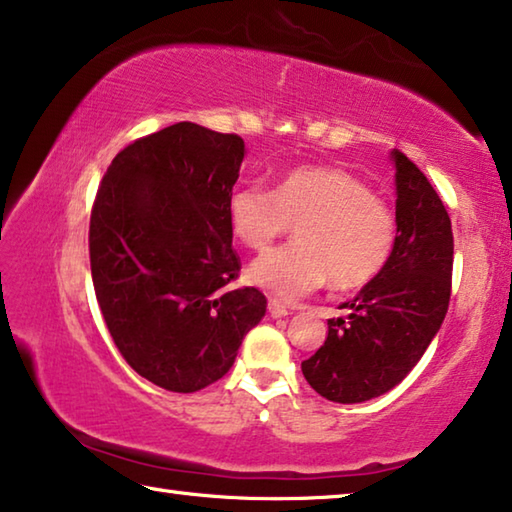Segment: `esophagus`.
Segmentation results:
<instances>
[{"mask_svg":"<svg viewBox=\"0 0 512 512\" xmlns=\"http://www.w3.org/2000/svg\"><path fill=\"white\" fill-rule=\"evenodd\" d=\"M268 314H271V318H284V316H289L291 311L284 307L282 302L271 300V302H268Z\"/></svg>","mask_w":512,"mask_h":512,"instance_id":"1","label":"esophagus"}]
</instances>
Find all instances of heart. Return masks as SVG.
Returning <instances> with one entry per match:
<instances>
[{
	"mask_svg": "<svg viewBox=\"0 0 512 512\" xmlns=\"http://www.w3.org/2000/svg\"><path fill=\"white\" fill-rule=\"evenodd\" d=\"M232 235L250 250H266L289 225L296 244L257 257L250 282L291 302L332 284L339 291L366 287L384 271L395 244L393 212L352 173L300 167L284 173L275 192L237 187L228 198Z\"/></svg>",
	"mask_w": 512,
	"mask_h": 512,
	"instance_id": "b5f03b06",
	"label": "heart"
}]
</instances>
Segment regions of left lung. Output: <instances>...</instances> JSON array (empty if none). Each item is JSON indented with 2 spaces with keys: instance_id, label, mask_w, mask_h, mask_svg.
<instances>
[{
  "instance_id": "8db88e82",
  "label": "left lung",
  "mask_w": 512,
  "mask_h": 512,
  "mask_svg": "<svg viewBox=\"0 0 512 512\" xmlns=\"http://www.w3.org/2000/svg\"><path fill=\"white\" fill-rule=\"evenodd\" d=\"M391 257L327 320V339L302 361V375L329 402L359 404L395 388L422 359L443 325L452 293L454 235L427 176L397 149Z\"/></svg>"
}]
</instances>
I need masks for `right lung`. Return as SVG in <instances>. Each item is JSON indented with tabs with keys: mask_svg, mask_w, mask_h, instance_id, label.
Wrapping results in <instances>:
<instances>
[{
	"mask_svg": "<svg viewBox=\"0 0 512 512\" xmlns=\"http://www.w3.org/2000/svg\"><path fill=\"white\" fill-rule=\"evenodd\" d=\"M246 144L180 121L133 142L103 176L90 216L94 293L137 375L173 393L219 381L266 314L239 273L228 198Z\"/></svg>",
	"mask_w": 512,
	"mask_h": 512,
	"instance_id": "obj_1",
	"label": "right lung"
}]
</instances>
